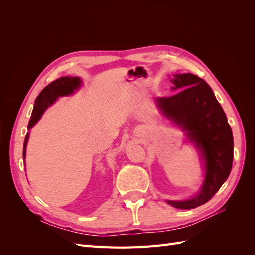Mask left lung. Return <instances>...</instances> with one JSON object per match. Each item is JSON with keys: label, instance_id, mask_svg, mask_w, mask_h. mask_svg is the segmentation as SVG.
Here are the masks:
<instances>
[{"label": "left lung", "instance_id": "8db88e82", "mask_svg": "<svg viewBox=\"0 0 255 255\" xmlns=\"http://www.w3.org/2000/svg\"><path fill=\"white\" fill-rule=\"evenodd\" d=\"M170 97L157 98L156 103L166 117L186 132L205 163L204 182L199 194L184 201L167 203L190 210L206 203L228 179L233 164V134L227 116L208 84L191 73L175 74Z\"/></svg>", "mask_w": 255, "mask_h": 255}]
</instances>
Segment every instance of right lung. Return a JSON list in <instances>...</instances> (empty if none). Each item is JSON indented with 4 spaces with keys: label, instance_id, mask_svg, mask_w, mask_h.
Segmentation results:
<instances>
[{
    "label": "right lung",
    "instance_id": "right-lung-1",
    "mask_svg": "<svg viewBox=\"0 0 255 255\" xmlns=\"http://www.w3.org/2000/svg\"><path fill=\"white\" fill-rule=\"evenodd\" d=\"M81 84V79L76 78V76L75 78H71V76H63V78H59L50 83L48 86H45L35 100L34 110L32 116H30L27 129H30L36 125L38 120L41 118L44 111L55 102L57 98L72 95L76 89L80 88ZM28 137L29 133L26 134L24 144H23V159H25Z\"/></svg>",
    "mask_w": 255,
    "mask_h": 255
}]
</instances>
